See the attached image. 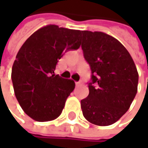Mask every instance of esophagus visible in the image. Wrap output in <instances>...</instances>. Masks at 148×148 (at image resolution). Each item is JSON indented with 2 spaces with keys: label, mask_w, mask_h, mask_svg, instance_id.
<instances>
[{
  "label": "esophagus",
  "mask_w": 148,
  "mask_h": 148,
  "mask_svg": "<svg viewBox=\"0 0 148 148\" xmlns=\"http://www.w3.org/2000/svg\"><path fill=\"white\" fill-rule=\"evenodd\" d=\"M75 85H76V86H80V82H75Z\"/></svg>",
  "instance_id": "obj_1"
}]
</instances>
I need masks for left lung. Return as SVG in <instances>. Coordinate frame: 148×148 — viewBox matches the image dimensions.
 <instances>
[{
    "label": "left lung",
    "mask_w": 148,
    "mask_h": 148,
    "mask_svg": "<svg viewBox=\"0 0 148 148\" xmlns=\"http://www.w3.org/2000/svg\"><path fill=\"white\" fill-rule=\"evenodd\" d=\"M81 48L92 72L89 94L80 101L83 116L95 125H111L126 113L136 95L135 64L123 45L101 32L83 31Z\"/></svg>",
    "instance_id": "8db88e82"
}]
</instances>
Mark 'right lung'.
Masks as SVG:
<instances>
[{"instance_id": "1", "label": "right lung", "mask_w": 148, "mask_h": 148, "mask_svg": "<svg viewBox=\"0 0 148 148\" xmlns=\"http://www.w3.org/2000/svg\"><path fill=\"white\" fill-rule=\"evenodd\" d=\"M81 32L49 25L31 35L19 49L12 69L15 96L31 118L38 122L57 118L75 84L54 74L58 60L80 46Z\"/></svg>"}]
</instances>
